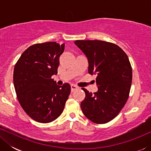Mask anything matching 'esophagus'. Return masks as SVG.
I'll return each mask as SVG.
<instances>
[{
	"mask_svg": "<svg viewBox=\"0 0 151 151\" xmlns=\"http://www.w3.org/2000/svg\"><path fill=\"white\" fill-rule=\"evenodd\" d=\"M78 86L74 85V84H71V90L72 92L76 90V89H78Z\"/></svg>",
	"mask_w": 151,
	"mask_h": 151,
	"instance_id": "obj_1",
	"label": "esophagus"
}]
</instances>
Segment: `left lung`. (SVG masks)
Returning <instances> with one entry per match:
<instances>
[{"instance_id":"1","label":"left lung","mask_w":151,"mask_h":151,"mask_svg":"<svg viewBox=\"0 0 151 151\" xmlns=\"http://www.w3.org/2000/svg\"><path fill=\"white\" fill-rule=\"evenodd\" d=\"M75 44L88 60V73L96 74L98 91L82 88L84 115L93 122L105 124L114 119L129 97L132 67L126 53L117 45L102 40H76Z\"/></svg>"}]
</instances>
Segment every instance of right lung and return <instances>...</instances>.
Returning a JSON list of instances; mask_svg holds the SVG:
<instances>
[{
	"label": "right lung",
	"instance_id": "add662e5",
	"mask_svg": "<svg viewBox=\"0 0 151 151\" xmlns=\"http://www.w3.org/2000/svg\"><path fill=\"white\" fill-rule=\"evenodd\" d=\"M65 44L38 43L28 47L16 63L14 85L18 100L34 120L49 123L57 119L65 108L71 86H58L51 76L58 73L59 58Z\"/></svg>",
	"mask_w": 151,
	"mask_h": 151
}]
</instances>
